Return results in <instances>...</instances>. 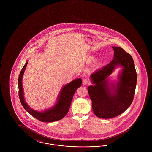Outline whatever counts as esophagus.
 Here are the masks:
<instances>
[{"instance_id": "1", "label": "esophagus", "mask_w": 152, "mask_h": 152, "mask_svg": "<svg viewBox=\"0 0 152 152\" xmlns=\"http://www.w3.org/2000/svg\"><path fill=\"white\" fill-rule=\"evenodd\" d=\"M88 83H89V80L87 79H84L83 80V85L86 86V85H87Z\"/></svg>"}]
</instances>
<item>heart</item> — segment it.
Wrapping results in <instances>:
<instances>
[{"label": "heart", "mask_w": 152, "mask_h": 152, "mask_svg": "<svg viewBox=\"0 0 152 152\" xmlns=\"http://www.w3.org/2000/svg\"><path fill=\"white\" fill-rule=\"evenodd\" d=\"M94 60H95V58H94V56H91V57H89V58H88V61H89L90 63L94 62Z\"/></svg>", "instance_id": "heart-1"}]
</instances>
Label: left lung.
<instances>
[{
  "mask_svg": "<svg viewBox=\"0 0 152 152\" xmlns=\"http://www.w3.org/2000/svg\"><path fill=\"white\" fill-rule=\"evenodd\" d=\"M113 59L90 77L93 86L88 87L94 115L101 118L118 116L129 107L134 96L137 73L133 59L123 48L112 47ZM122 68L118 81L110 80L108 76L117 67Z\"/></svg>",
  "mask_w": 152,
  "mask_h": 152,
  "instance_id": "8db88e82",
  "label": "left lung"
}]
</instances>
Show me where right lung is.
<instances>
[{"label": "right lung", "instance_id": "right-lung-1", "mask_svg": "<svg viewBox=\"0 0 152 152\" xmlns=\"http://www.w3.org/2000/svg\"><path fill=\"white\" fill-rule=\"evenodd\" d=\"M27 60L22 68L18 79L19 96L22 106L30 115L42 122H53L62 119L67 114L70 108L73 94L82 84V80L76 79L66 84L61 88L55 104L51 108L39 112L31 108L24 100V92L22 86V79L25 69L28 64Z\"/></svg>", "mask_w": 152, "mask_h": 152}]
</instances>
